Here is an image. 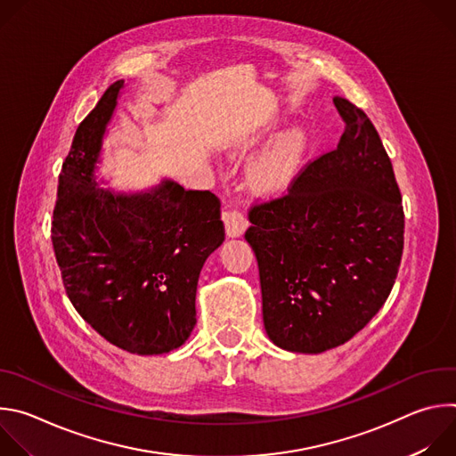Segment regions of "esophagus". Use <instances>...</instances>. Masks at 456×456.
<instances>
[{"instance_id": "esophagus-1", "label": "esophagus", "mask_w": 456, "mask_h": 456, "mask_svg": "<svg viewBox=\"0 0 456 456\" xmlns=\"http://www.w3.org/2000/svg\"><path fill=\"white\" fill-rule=\"evenodd\" d=\"M222 220L225 224V234L229 238H240L248 227L247 218L240 211H225L222 215Z\"/></svg>"}]
</instances>
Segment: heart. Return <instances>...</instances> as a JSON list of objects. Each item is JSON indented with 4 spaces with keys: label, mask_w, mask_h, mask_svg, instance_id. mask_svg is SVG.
<instances>
[{
    "label": "heart",
    "mask_w": 456,
    "mask_h": 456,
    "mask_svg": "<svg viewBox=\"0 0 456 456\" xmlns=\"http://www.w3.org/2000/svg\"><path fill=\"white\" fill-rule=\"evenodd\" d=\"M308 146V129L301 124L278 132L250 162L248 183L252 191L267 199L283 194L297 178Z\"/></svg>",
    "instance_id": "obj_1"
}]
</instances>
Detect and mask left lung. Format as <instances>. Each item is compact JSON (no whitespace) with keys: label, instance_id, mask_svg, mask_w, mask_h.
Masks as SVG:
<instances>
[{"label":"left lung","instance_id":"8db88e82","mask_svg":"<svg viewBox=\"0 0 456 456\" xmlns=\"http://www.w3.org/2000/svg\"><path fill=\"white\" fill-rule=\"evenodd\" d=\"M345 132L289 194L248 213L245 240L262 285L269 339L299 354L362 330L394 289L404 247L401 191L375 126L343 97Z\"/></svg>","mask_w":456,"mask_h":456}]
</instances>
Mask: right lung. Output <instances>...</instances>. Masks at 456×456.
<instances>
[{"instance_id": "add662e5", "label": "right lung", "mask_w": 456, "mask_h": 456, "mask_svg": "<svg viewBox=\"0 0 456 456\" xmlns=\"http://www.w3.org/2000/svg\"><path fill=\"white\" fill-rule=\"evenodd\" d=\"M124 81L79 124L62 164L52 243L69 299L111 345L137 355L180 348L197 324V285L224 243L220 200L171 178L115 191L99 171Z\"/></svg>"}]
</instances>
